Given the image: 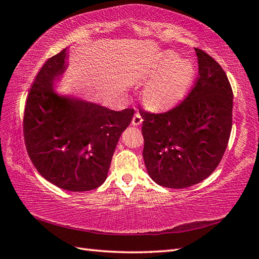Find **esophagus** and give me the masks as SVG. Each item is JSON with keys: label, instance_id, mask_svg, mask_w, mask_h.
I'll return each instance as SVG.
<instances>
[{"label": "esophagus", "instance_id": "obj_1", "mask_svg": "<svg viewBox=\"0 0 259 259\" xmlns=\"http://www.w3.org/2000/svg\"><path fill=\"white\" fill-rule=\"evenodd\" d=\"M142 121H144V119H142V117L140 115V113H135L134 118H133V124L134 125H139L142 123Z\"/></svg>", "mask_w": 259, "mask_h": 259}]
</instances>
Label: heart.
Returning <instances> with one entry per match:
<instances>
[{"label":"heart","instance_id":"obj_1","mask_svg":"<svg viewBox=\"0 0 259 259\" xmlns=\"http://www.w3.org/2000/svg\"><path fill=\"white\" fill-rule=\"evenodd\" d=\"M160 73L145 87L147 101L155 108L172 106L184 97L194 76V67L187 60H177V54H163L158 67Z\"/></svg>","mask_w":259,"mask_h":259}]
</instances>
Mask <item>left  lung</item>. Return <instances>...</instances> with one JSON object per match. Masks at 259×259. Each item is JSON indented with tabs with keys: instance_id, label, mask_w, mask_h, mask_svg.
Listing matches in <instances>:
<instances>
[{
	"instance_id": "8db88e82",
	"label": "left lung",
	"mask_w": 259,
	"mask_h": 259,
	"mask_svg": "<svg viewBox=\"0 0 259 259\" xmlns=\"http://www.w3.org/2000/svg\"><path fill=\"white\" fill-rule=\"evenodd\" d=\"M198 76L183 101L166 112L140 109L142 156L151 179L162 187L187 188L209 177L229 141L233 90L216 60L196 48Z\"/></svg>"
}]
</instances>
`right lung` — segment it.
<instances>
[{
    "label": "right lung",
    "instance_id": "add662e5",
    "mask_svg": "<svg viewBox=\"0 0 259 259\" xmlns=\"http://www.w3.org/2000/svg\"><path fill=\"white\" fill-rule=\"evenodd\" d=\"M67 49L47 60L27 95L23 135L26 151L42 177L59 188L87 191L106 180L121 134L135 110L113 111L61 98L53 80L65 69Z\"/></svg>",
    "mask_w": 259,
    "mask_h": 259
}]
</instances>
